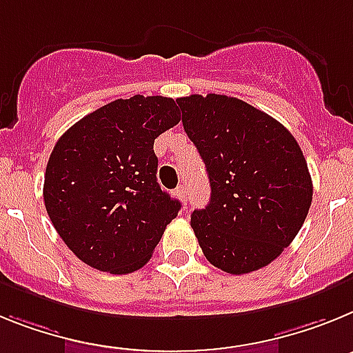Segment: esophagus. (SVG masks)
Masks as SVG:
<instances>
[{
  "label": "esophagus",
  "mask_w": 353,
  "mask_h": 353,
  "mask_svg": "<svg viewBox=\"0 0 353 353\" xmlns=\"http://www.w3.org/2000/svg\"><path fill=\"white\" fill-rule=\"evenodd\" d=\"M177 197L181 199V202H183V204H186V202H188V190H186L185 185H181L179 188H177Z\"/></svg>",
  "instance_id": "1"
}]
</instances>
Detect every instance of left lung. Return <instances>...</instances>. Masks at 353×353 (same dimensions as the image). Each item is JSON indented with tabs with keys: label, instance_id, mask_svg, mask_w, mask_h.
<instances>
[{
	"label": "left lung",
	"instance_id": "obj_1",
	"mask_svg": "<svg viewBox=\"0 0 353 353\" xmlns=\"http://www.w3.org/2000/svg\"><path fill=\"white\" fill-rule=\"evenodd\" d=\"M176 101L210 177V204L192 213L202 252L232 275L270 265L299 234L312 201L295 137L236 97L194 94Z\"/></svg>",
	"mask_w": 353,
	"mask_h": 353
}]
</instances>
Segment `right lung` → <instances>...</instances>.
I'll use <instances>...</instances> for the list:
<instances>
[{"label": "right lung", "mask_w": 353, "mask_h": 353, "mask_svg": "<svg viewBox=\"0 0 353 353\" xmlns=\"http://www.w3.org/2000/svg\"><path fill=\"white\" fill-rule=\"evenodd\" d=\"M181 121L176 101L104 104L54 143L44 176L49 219L78 259L110 274L142 268L181 202L156 179L154 140Z\"/></svg>", "instance_id": "1"}]
</instances>
